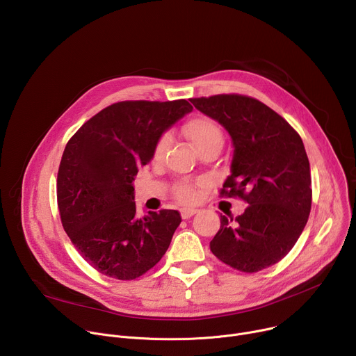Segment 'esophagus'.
Masks as SVG:
<instances>
[{"label": "esophagus", "mask_w": 356, "mask_h": 356, "mask_svg": "<svg viewBox=\"0 0 356 356\" xmlns=\"http://www.w3.org/2000/svg\"><path fill=\"white\" fill-rule=\"evenodd\" d=\"M195 213H197L195 209H184V210L180 211V216H181L183 220H187V218H190L191 216H194Z\"/></svg>", "instance_id": "esophagus-1"}]
</instances>
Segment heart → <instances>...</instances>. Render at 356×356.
Instances as JSON below:
<instances>
[{
    "mask_svg": "<svg viewBox=\"0 0 356 356\" xmlns=\"http://www.w3.org/2000/svg\"><path fill=\"white\" fill-rule=\"evenodd\" d=\"M183 131L186 136L191 140V143L195 146V149L200 152H204L210 147H221L224 142V134L220 128V125L206 117V115H194L191 117L183 127ZM169 135H162L154 147V158L156 161L162 159L166 154V149L169 146ZM175 197L179 202L184 206L193 204L198 197V186L191 181H180L175 186Z\"/></svg>",
    "mask_w": 356,
    "mask_h": 356,
    "instance_id": "obj_1",
    "label": "heart"
}]
</instances>
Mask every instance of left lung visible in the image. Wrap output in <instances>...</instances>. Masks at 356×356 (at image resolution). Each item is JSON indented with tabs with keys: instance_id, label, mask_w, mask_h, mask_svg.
Listing matches in <instances>:
<instances>
[{
	"instance_id": "1",
	"label": "left lung",
	"mask_w": 356,
	"mask_h": 356,
	"mask_svg": "<svg viewBox=\"0 0 356 356\" xmlns=\"http://www.w3.org/2000/svg\"><path fill=\"white\" fill-rule=\"evenodd\" d=\"M190 101L231 135V175L220 194L248 204L235 220L221 216L210 249L239 272L266 269L287 255L310 216L312 175L302 140L283 117L249 95L217 94Z\"/></svg>"
}]
</instances>
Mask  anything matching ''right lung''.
<instances>
[{
    "label": "right lung",
    "mask_w": 356,
    "mask_h": 356,
    "mask_svg": "<svg viewBox=\"0 0 356 356\" xmlns=\"http://www.w3.org/2000/svg\"><path fill=\"white\" fill-rule=\"evenodd\" d=\"M193 110L186 99L120 101L69 139L58 172L62 225L83 259L118 280H132L165 255L181 217L176 210L138 218L132 181L162 134Z\"/></svg>",
    "instance_id": "add662e5"
}]
</instances>
